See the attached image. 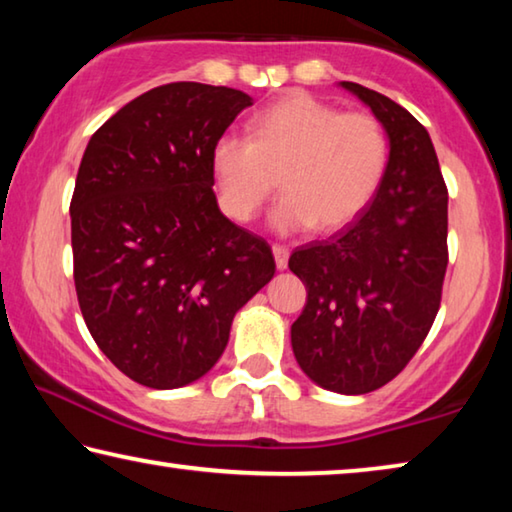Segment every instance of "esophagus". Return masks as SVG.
Segmentation results:
<instances>
[{
	"label": "esophagus",
	"mask_w": 512,
	"mask_h": 512,
	"mask_svg": "<svg viewBox=\"0 0 512 512\" xmlns=\"http://www.w3.org/2000/svg\"><path fill=\"white\" fill-rule=\"evenodd\" d=\"M273 255H275V266L280 268V271H284V268L289 266V248L282 246V244H275L273 246Z\"/></svg>",
	"instance_id": "1"
}]
</instances>
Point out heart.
Masks as SVG:
<instances>
[{
  "instance_id": "obj_1",
  "label": "heart",
  "mask_w": 512,
  "mask_h": 512,
  "mask_svg": "<svg viewBox=\"0 0 512 512\" xmlns=\"http://www.w3.org/2000/svg\"><path fill=\"white\" fill-rule=\"evenodd\" d=\"M221 210L253 221L282 189L273 225L334 232L368 210L391 164V140L370 112H341L314 94L293 92L259 110L250 135L225 131L210 155Z\"/></svg>"
}]
</instances>
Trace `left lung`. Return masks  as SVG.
I'll return each mask as SVG.
<instances>
[{
	"label": "left lung",
	"instance_id": "obj_1",
	"mask_svg": "<svg viewBox=\"0 0 512 512\" xmlns=\"http://www.w3.org/2000/svg\"><path fill=\"white\" fill-rule=\"evenodd\" d=\"M341 85L384 124L391 164L359 219L289 257L307 287L291 345L318 386L363 395L400 375L436 320L449 259L447 185L409 110L359 83Z\"/></svg>",
	"mask_w": 512,
	"mask_h": 512
}]
</instances>
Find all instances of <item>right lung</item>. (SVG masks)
<instances>
[{"label":"right lung","mask_w":512,"mask_h":512,"mask_svg":"<svg viewBox=\"0 0 512 512\" xmlns=\"http://www.w3.org/2000/svg\"><path fill=\"white\" fill-rule=\"evenodd\" d=\"M248 106L241 90L167 83L83 153L69 203L76 296L99 350L142 386L203 377L275 273L271 246L225 219L212 192V146Z\"/></svg>","instance_id":"obj_1"}]
</instances>
